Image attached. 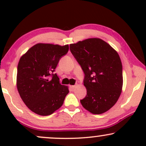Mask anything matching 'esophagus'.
<instances>
[{
  "mask_svg": "<svg viewBox=\"0 0 146 146\" xmlns=\"http://www.w3.org/2000/svg\"><path fill=\"white\" fill-rule=\"evenodd\" d=\"M76 86H77V85H73V86H70V88H71V89H75V88H76Z\"/></svg>",
  "mask_w": 146,
  "mask_h": 146,
  "instance_id": "obj_1",
  "label": "esophagus"
}]
</instances>
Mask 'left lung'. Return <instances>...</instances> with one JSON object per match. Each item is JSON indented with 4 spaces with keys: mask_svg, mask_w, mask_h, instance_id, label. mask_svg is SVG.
I'll return each mask as SVG.
<instances>
[{
    "mask_svg": "<svg viewBox=\"0 0 146 146\" xmlns=\"http://www.w3.org/2000/svg\"><path fill=\"white\" fill-rule=\"evenodd\" d=\"M70 50L84 73L86 95L80 100L90 113L99 115L110 109L119 98L123 86L119 56L100 38H88L70 44Z\"/></svg>",
    "mask_w": 146,
    "mask_h": 146,
    "instance_id": "1",
    "label": "left lung"
}]
</instances>
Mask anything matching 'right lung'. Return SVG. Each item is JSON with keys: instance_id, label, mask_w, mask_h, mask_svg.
<instances>
[{"instance_id": "add662e5", "label": "right lung", "mask_w": 146, "mask_h": 146, "mask_svg": "<svg viewBox=\"0 0 146 146\" xmlns=\"http://www.w3.org/2000/svg\"><path fill=\"white\" fill-rule=\"evenodd\" d=\"M68 45L35 44L21 57L17 68L16 84L20 96L33 113L42 116L59 109L69 90L60 83L54 73Z\"/></svg>"}]
</instances>
